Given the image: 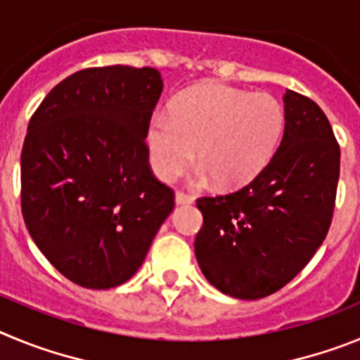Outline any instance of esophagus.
Wrapping results in <instances>:
<instances>
[{
	"label": "esophagus",
	"instance_id": "obj_1",
	"mask_svg": "<svg viewBox=\"0 0 360 360\" xmlns=\"http://www.w3.org/2000/svg\"><path fill=\"white\" fill-rule=\"evenodd\" d=\"M174 202H176V205H189V203H193V196L186 195V193H176Z\"/></svg>",
	"mask_w": 360,
	"mask_h": 360
}]
</instances>
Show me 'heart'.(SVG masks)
<instances>
[{
	"label": "heart",
	"mask_w": 360,
	"mask_h": 360,
	"mask_svg": "<svg viewBox=\"0 0 360 360\" xmlns=\"http://www.w3.org/2000/svg\"><path fill=\"white\" fill-rule=\"evenodd\" d=\"M283 129L285 110L276 97L205 82L178 95L171 113H153L146 144L153 171L164 182L184 173L198 148L200 180L240 187L265 169Z\"/></svg>",
	"instance_id": "b5f03b06"
}]
</instances>
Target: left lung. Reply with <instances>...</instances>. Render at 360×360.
<instances>
[{"mask_svg": "<svg viewBox=\"0 0 360 360\" xmlns=\"http://www.w3.org/2000/svg\"><path fill=\"white\" fill-rule=\"evenodd\" d=\"M285 131L265 169L241 189L203 196L195 254L203 276L238 299L274 294L307 266L332 224L341 151L311 98L287 90Z\"/></svg>", "mask_w": 360, "mask_h": 360, "instance_id": "obj_1", "label": "left lung"}]
</instances>
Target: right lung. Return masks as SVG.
Here are the masks:
<instances>
[{"label":"right lung","instance_id":"obj_1","mask_svg":"<svg viewBox=\"0 0 360 360\" xmlns=\"http://www.w3.org/2000/svg\"><path fill=\"white\" fill-rule=\"evenodd\" d=\"M162 88L149 66L86 68L59 82L28 122L25 224L46 259L84 288L128 281L174 207L144 142Z\"/></svg>","mask_w":360,"mask_h":360}]
</instances>
